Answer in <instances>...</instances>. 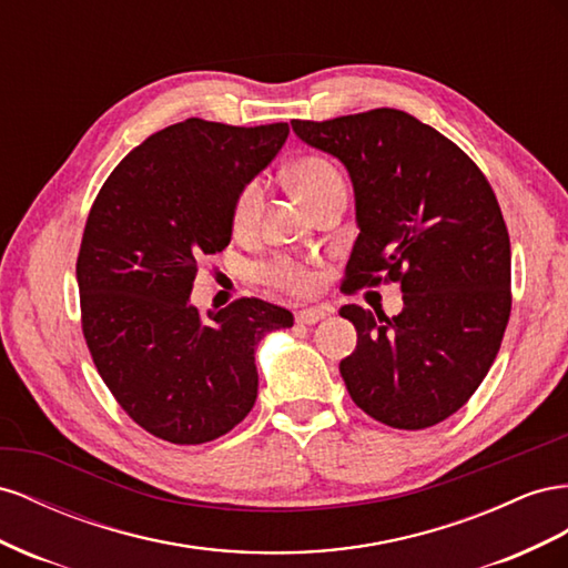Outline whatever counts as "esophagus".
Masks as SVG:
<instances>
[{
	"instance_id": "34e87169",
	"label": "esophagus",
	"mask_w": 568,
	"mask_h": 568,
	"mask_svg": "<svg viewBox=\"0 0 568 568\" xmlns=\"http://www.w3.org/2000/svg\"><path fill=\"white\" fill-rule=\"evenodd\" d=\"M323 316H326V312L316 310V306H310V310H302V312L295 314L297 323H306V326H312V323H318Z\"/></svg>"
}]
</instances>
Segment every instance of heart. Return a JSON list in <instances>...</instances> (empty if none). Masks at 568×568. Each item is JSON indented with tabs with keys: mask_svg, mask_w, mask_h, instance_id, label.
<instances>
[{
	"mask_svg": "<svg viewBox=\"0 0 568 568\" xmlns=\"http://www.w3.org/2000/svg\"><path fill=\"white\" fill-rule=\"evenodd\" d=\"M287 178L293 190L310 206H314L316 200L331 185L343 183V178H339L335 166L323 156H302L293 161V166L287 169ZM262 206H264V190L256 181H252L240 190L237 200L233 204V231L237 235L250 233L258 223V216H262ZM266 278L275 287L287 290V293L293 295H306L314 287V275L295 262H275L273 266L266 268Z\"/></svg>",
	"mask_w": 568,
	"mask_h": 568,
	"instance_id": "1",
	"label": "heart"
}]
</instances>
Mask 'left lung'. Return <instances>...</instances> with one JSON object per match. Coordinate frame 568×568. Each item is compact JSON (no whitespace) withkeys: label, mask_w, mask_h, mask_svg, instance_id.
Listing matches in <instances>:
<instances>
[{"label":"left lung","mask_w":568,"mask_h":568,"mask_svg":"<svg viewBox=\"0 0 568 568\" xmlns=\"http://www.w3.org/2000/svg\"><path fill=\"white\" fill-rule=\"evenodd\" d=\"M300 140L343 161L356 200L343 290L399 283L404 310L345 304L356 349L339 374L356 407L420 430L468 402L511 312V250L488 178L435 128L399 109L293 121Z\"/></svg>","instance_id":"8db88e82"}]
</instances>
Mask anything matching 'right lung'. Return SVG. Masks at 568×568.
<instances>
[{
    "instance_id": "add662e5",
    "label": "right lung",
    "mask_w": 568,
    "mask_h": 568,
    "mask_svg": "<svg viewBox=\"0 0 568 568\" xmlns=\"http://www.w3.org/2000/svg\"><path fill=\"white\" fill-rule=\"evenodd\" d=\"M287 133L169 125L111 171L90 209L75 264L85 343L121 409L159 440L202 445L233 430L256 399L258 339L293 326L256 297L209 318L190 304L202 258L229 247L240 190Z\"/></svg>"
}]
</instances>
